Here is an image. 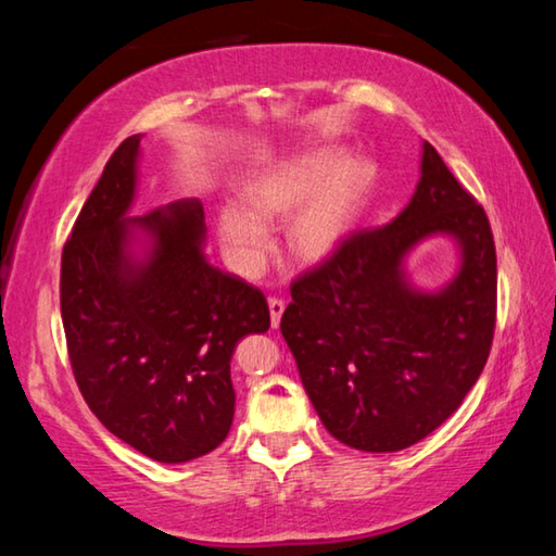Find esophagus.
Instances as JSON below:
<instances>
[{
  "label": "esophagus",
  "instance_id": "1",
  "mask_svg": "<svg viewBox=\"0 0 556 556\" xmlns=\"http://www.w3.org/2000/svg\"><path fill=\"white\" fill-rule=\"evenodd\" d=\"M281 314H285V301L281 299H269V318H271V328H277L281 321Z\"/></svg>",
  "mask_w": 556,
  "mask_h": 556
}]
</instances>
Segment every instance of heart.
<instances>
[{
    "label": "heart",
    "mask_w": 556,
    "mask_h": 556,
    "mask_svg": "<svg viewBox=\"0 0 556 556\" xmlns=\"http://www.w3.org/2000/svg\"><path fill=\"white\" fill-rule=\"evenodd\" d=\"M372 164L336 149H306L267 164L244 184V208L215 213L220 248L244 277L257 275L269 248L267 225L289 218L287 248L306 265L324 262L355 228L372 186Z\"/></svg>",
    "instance_id": "1"
}]
</instances>
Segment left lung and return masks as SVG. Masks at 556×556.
Listing matches in <instances>:
<instances>
[{"label": "left lung", "mask_w": 556, "mask_h": 556, "mask_svg": "<svg viewBox=\"0 0 556 556\" xmlns=\"http://www.w3.org/2000/svg\"><path fill=\"white\" fill-rule=\"evenodd\" d=\"M419 184L388 225L353 232L291 287L281 336L328 434L388 454L429 437L483 372L495 328V244L485 211L437 149L421 144ZM454 239L455 277L421 290L406 260Z\"/></svg>", "instance_id": "obj_1"}]
</instances>
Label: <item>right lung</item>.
I'll return each mask as SVG.
<instances>
[{
  "label": "right lung",
  "mask_w": 556,
  "mask_h": 556,
  "mask_svg": "<svg viewBox=\"0 0 556 556\" xmlns=\"http://www.w3.org/2000/svg\"><path fill=\"white\" fill-rule=\"evenodd\" d=\"M142 135L122 142L83 205L61 260V316L92 414L139 454L186 464L228 437L230 361L269 328L260 289L205 257L203 205L129 215Z\"/></svg>",
  "instance_id": "right-lung-1"
}]
</instances>
